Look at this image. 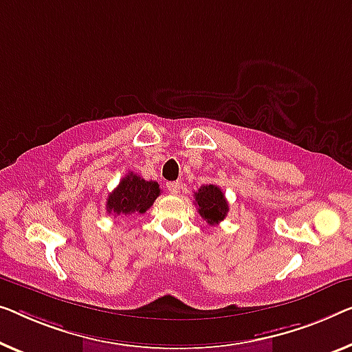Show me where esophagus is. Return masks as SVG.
<instances>
[{
    "instance_id": "obj_1",
    "label": "esophagus",
    "mask_w": 352,
    "mask_h": 352,
    "mask_svg": "<svg viewBox=\"0 0 352 352\" xmlns=\"http://www.w3.org/2000/svg\"><path fill=\"white\" fill-rule=\"evenodd\" d=\"M166 186H167V191H169L170 194H178V192H180V188H182L180 182H169Z\"/></svg>"
}]
</instances>
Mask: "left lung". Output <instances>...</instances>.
<instances>
[{
  "instance_id": "obj_1",
  "label": "left lung",
  "mask_w": 352,
  "mask_h": 352,
  "mask_svg": "<svg viewBox=\"0 0 352 352\" xmlns=\"http://www.w3.org/2000/svg\"><path fill=\"white\" fill-rule=\"evenodd\" d=\"M197 212L210 226L221 223L229 212V204L217 185H204L194 192Z\"/></svg>"
}]
</instances>
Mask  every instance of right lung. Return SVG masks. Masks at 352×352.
Masks as SVG:
<instances>
[{"label":"right lung","instance_id":"add662e5","mask_svg":"<svg viewBox=\"0 0 352 352\" xmlns=\"http://www.w3.org/2000/svg\"><path fill=\"white\" fill-rule=\"evenodd\" d=\"M160 185L158 182H146L138 174L126 175L118 186L109 194L107 197V213L115 214V217H128L133 213H145L156 197L160 196Z\"/></svg>","mask_w":352,"mask_h":352}]
</instances>
